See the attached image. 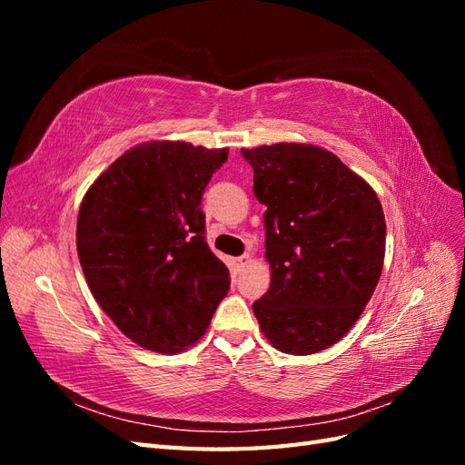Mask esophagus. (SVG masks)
<instances>
[{
    "instance_id": "esophagus-1",
    "label": "esophagus",
    "mask_w": 465,
    "mask_h": 465,
    "mask_svg": "<svg viewBox=\"0 0 465 465\" xmlns=\"http://www.w3.org/2000/svg\"><path fill=\"white\" fill-rule=\"evenodd\" d=\"M250 262H252V258H250L248 254H244V256H241V258H234V260L231 262L234 273H241V272H244L246 267L250 265Z\"/></svg>"
}]
</instances>
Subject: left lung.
I'll return each mask as SVG.
<instances>
[{"instance_id": "obj_1", "label": "left lung", "mask_w": 465, "mask_h": 465, "mask_svg": "<svg viewBox=\"0 0 465 465\" xmlns=\"http://www.w3.org/2000/svg\"><path fill=\"white\" fill-rule=\"evenodd\" d=\"M267 209L272 285L252 304L275 349L312 355L353 328L378 285L386 221L376 192L333 153L306 143L241 149Z\"/></svg>"}]
</instances>
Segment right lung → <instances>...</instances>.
<instances>
[{
	"mask_svg": "<svg viewBox=\"0 0 465 465\" xmlns=\"http://www.w3.org/2000/svg\"><path fill=\"white\" fill-rule=\"evenodd\" d=\"M229 149L147 142L94 180L77 254L94 301L137 345L178 353L205 333L231 275L205 242L203 190Z\"/></svg>",
	"mask_w": 465,
	"mask_h": 465,
	"instance_id": "obj_1",
	"label": "right lung"
}]
</instances>
